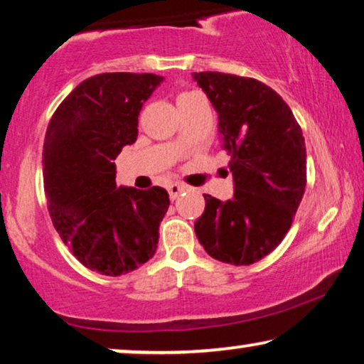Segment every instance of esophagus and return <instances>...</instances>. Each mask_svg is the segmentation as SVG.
Wrapping results in <instances>:
<instances>
[{"instance_id": "34e87169", "label": "esophagus", "mask_w": 364, "mask_h": 364, "mask_svg": "<svg viewBox=\"0 0 364 364\" xmlns=\"http://www.w3.org/2000/svg\"><path fill=\"white\" fill-rule=\"evenodd\" d=\"M183 191H187V187L181 186V183H171V186H168V193H171V198L178 197V193Z\"/></svg>"}]
</instances>
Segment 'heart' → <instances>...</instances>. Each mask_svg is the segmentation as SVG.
I'll use <instances>...</instances> for the list:
<instances>
[{
  "label": "heart",
  "instance_id": "heart-1",
  "mask_svg": "<svg viewBox=\"0 0 364 364\" xmlns=\"http://www.w3.org/2000/svg\"><path fill=\"white\" fill-rule=\"evenodd\" d=\"M186 96H191V94H182V96H181V97H186ZM181 97H178V99H181Z\"/></svg>",
  "mask_w": 364,
  "mask_h": 364
}]
</instances>
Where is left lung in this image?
<instances>
[{
    "label": "left lung",
    "instance_id": "8db88e82",
    "mask_svg": "<svg viewBox=\"0 0 364 364\" xmlns=\"http://www.w3.org/2000/svg\"><path fill=\"white\" fill-rule=\"evenodd\" d=\"M192 77L217 111L233 178L228 200L203 193L196 235L215 260L252 265L290 230L306 186L305 139L288 104L257 79L212 71Z\"/></svg>",
    "mask_w": 364,
    "mask_h": 364
}]
</instances>
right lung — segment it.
I'll use <instances>...</instances> for the list:
<instances>
[{
    "label": "right lung",
    "mask_w": 364,
    "mask_h": 364,
    "mask_svg": "<svg viewBox=\"0 0 364 364\" xmlns=\"http://www.w3.org/2000/svg\"><path fill=\"white\" fill-rule=\"evenodd\" d=\"M151 73H102L59 104L43 146V177L53 225L89 270L117 277L157 250L168 208L162 187H117L116 157L137 139L139 112L161 86Z\"/></svg>",
    "instance_id": "obj_1"
}]
</instances>
